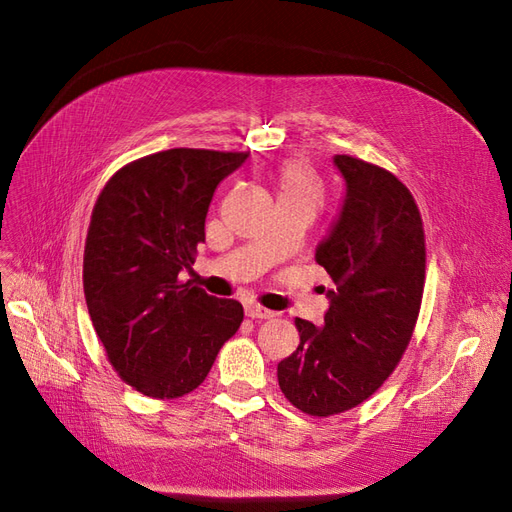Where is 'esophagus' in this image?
<instances>
[{"instance_id": "34e87169", "label": "esophagus", "mask_w": 512, "mask_h": 512, "mask_svg": "<svg viewBox=\"0 0 512 512\" xmlns=\"http://www.w3.org/2000/svg\"><path fill=\"white\" fill-rule=\"evenodd\" d=\"M245 316L258 318V320H267V318H273L275 312H271V309L262 307V305H256V303H247L245 305Z\"/></svg>"}]
</instances>
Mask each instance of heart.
Instances as JSON below:
<instances>
[{
	"instance_id": "b5f03b06",
	"label": "heart",
	"mask_w": 512,
	"mask_h": 512,
	"mask_svg": "<svg viewBox=\"0 0 512 512\" xmlns=\"http://www.w3.org/2000/svg\"><path fill=\"white\" fill-rule=\"evenodd\" d=\"M275 181L280 203H299L312 211H316L322 205V183L305 164H284Z\"/></svg>"
}]
</instances>
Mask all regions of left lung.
<instances>
[{
    "label": "left lung",
    "mask_w": 512,
    "mask_h": 512,
    "mask_svg": "<svg viewBox=\"0 0 512 512\" xmlns=\"http://www.w3.org/2000/svg\"><path fill=\"white\" fill-rule=\"evenodd\" d=\"M346 192L318 247L333 288L320 327L297 318L299 348L277 363L292 406L331 416L359 406L391 376L421 307L425 235L410 190L389 170L335 156Z\"/></svg>",
    "instance_id": "1"
}]
</instances>
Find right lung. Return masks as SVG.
<instances>
[{
	"instance_id": "add662e5",
	"label": "right lung",
	"mask_w": 512,
	"mask_h": 512,
	"mask_svg": "<svg viewBox=\"0 0 512 512\" xmlns=\"http://www.w3.org/2000/svg\"><path fill=\"white\" fill-rule=\"evenodd\" d=\"M245 160L183 147L153 153L117 170L91 213L89 316L117 374L147 397L194 391L243 320L239 301L211 297L179 275L205 241L215 190Z\"/></svg>"
}]
</instances>
